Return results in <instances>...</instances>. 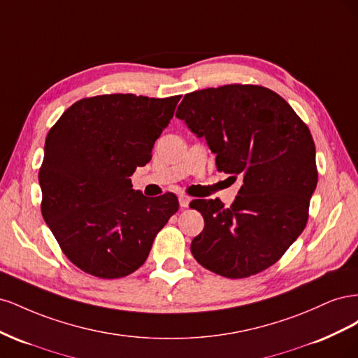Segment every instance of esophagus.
<instances>
[{
	"label": "esophagus",
	"instance_id": "obj_1",
	"mask_svg": "<svg viewBox=\"0 0 358 358\" xmlns=\"http://www.w3.org/2000/svg\"><path fill=\"white\" fill-rule=\"evenodd\" d=\"M189 201H191V199L188 197V196H179V204H180V208L182 209H185V208H188V204H189Z\"/></svg>",
	"mask_w": 358,
	"mask_h": 358
}]
</instances>
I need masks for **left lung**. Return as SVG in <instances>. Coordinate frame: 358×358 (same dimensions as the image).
<instances>
[{
	"label": "left lung",
	"mask_w": 358,
	"mask_h": 358,
	"mask_svg": "<svg viewBox=\"0 0 358 358\" xmlns=\"http://www.w3.org/2000/svg\"><path fill=\"white\" fill-rule=\"evenodd\" d=\"M176 116L208 140L218 171L242 182L230 208L220 199L194 203L204 220L194 258L231 279L273 266L305 230L317 188L308 125L272 90L241 83L187 94Z\"/></svg>",
	"instance_id": "obj_1"
}]
</instances>
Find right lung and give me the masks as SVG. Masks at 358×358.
<instances>
[{
	"label": "right lung",
	"instance_id": "right-lung-1",
	"mask_svg": "<svg viewBox=\"0 0 358 358\" xmlns=\"http://www.w3.org/2000/svg\"><path fill=\"white\" fill-rule=\"evenodd\" d=\"M179 100L88 96L49 129L38 171L41 215L61 251L85 273L116 279L136 272L178 212L175 194L145 197L129 176L152 158Z\"/></svg>",
	"mask_w": 358,
	"mask_h": 358
}]
</instances>
